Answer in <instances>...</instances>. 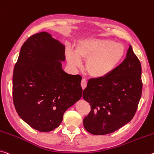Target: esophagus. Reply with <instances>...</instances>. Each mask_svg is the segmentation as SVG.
<instances>
[{"instance_id": "obj_1", "label": "esophagus", "mask_w": 154, "mask_h": 154, "mask_svg": "<svg viewBox=\"0 0 154 154\" xmlns=\"http://www.w3.org/2000/svg\"><path fill=\"white\" fill-rule=\"evenodd\" d=\"M81 86H82V88L83 89L86 88V87L87 86V79H86V78H83V79H82Z\"/></svg>"}]
</instances>
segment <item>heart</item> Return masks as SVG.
I'll return each instance as SVG.
<instances>
[{
	"label": "heart",
	"mask_w": 154,
	"mask_h": 154,
	"mask_svg": "<svg viewBox=\"0 0 154 154\" xmlns=\"http://www.w3.org/2000/svg\"><path fill=\"white\" fill-rule=\"evenodd\" d=\"M125 53V47L120 43L103 39H90L77 46L75 53L68 51L69 64L77 68L82 66L81 60H87L86 68L94 77H103L113 71Z\"/></svg>",
	"instance_id": "b5f03b06"
}]
</instances>
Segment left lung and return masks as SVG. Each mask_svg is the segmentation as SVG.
Here are the masks:
<instances>
[{
    "label": "left lung",
    "instance_id": "8db88e82",
    "mask_svg": "<svg viewBox=\"0 0 154 154\" xmlns=\"http://www.w3.org/2000/svg\"><path fill=\"white\" fill-rule=\"evenodd\" d=\"M141 64L131 46L126 58L106 77L90 79L83 92L90 112L84 126L94 135L114 132L133 119L142 94Z\"/></svg>",
    "mask_w": 154,
    "mask_h": 154
}]
</instances>
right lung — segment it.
<instances>
[{
	"instance_id": "obj_1",
	"label": "right lung",
	"mask_w": 154,
	"mask_h": 154,
	"mask_svg": "<svg viewBox=\"0 0 154 154\" xmlns=\"http://www.w3.org/2000/svg\"><path fill=\"white\" fill-rule=\"evenodd\" d=\"M65 47L47 32L33 34L22 46L13 75V101L20 118L42 132L62 123L65 111L82 96V77L68 75L60 61Z\"/></svg>"
}]
</instances>
